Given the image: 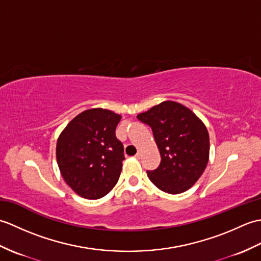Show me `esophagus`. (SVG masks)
<instances>
[{"mask_svg":"<svg viewBox=\"0 0 261 261\" xmlns=\"http://www.w3.org/2000/svg\"><path fill=\"white\" fill-rule=\"evenodd\" d=\"M137 159H139L141 157V152H137V154L135 156Z\"/></svg>","mask_w":261,"mask_h":261,"instance_id":"esophagus-1","label":"esophagus"}]
</instances>
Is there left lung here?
Instances as JSON below:
<instances>
[{
    "mask_svg": "<svg viewBox=\"0 0 261 261\" xmlns=\"http://www.w3.org/2000/svg\"><path fill=\"white\" fill-rule=\"evenodd\" d=\"M151 126L159 149V167L147 171L160 191L180 194L195 184L206 168L210 137L203 121L188 108L165 101L137 115Z\"/></svg>",
    "mask_w": 261,
    "mask_h": 261,
    "instance_id": "1",
    "label": "left lung"
}]
</instances>
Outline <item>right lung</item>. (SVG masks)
<instances>
[{"label": "right lung", "mask_w": 261, "mask_h": 261, "mask_svg": "<svg viewBox=\"0 0 261 261\" xmlns=\"http://www.w3.org/2000/svg\"><path fill=\"white\" fill-rule=\"evenodd\" d=\"M121 115L101 108L76 115L59 135L57 164L64 180L80 196L97 199L119 180L124 159L115 129Z\"/></svg>", "instance_id": "1"}]
</instances>
